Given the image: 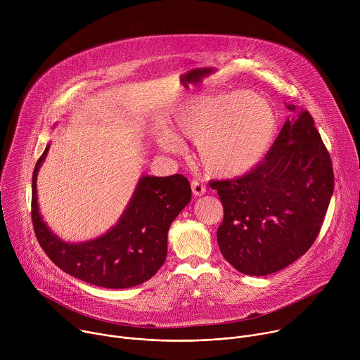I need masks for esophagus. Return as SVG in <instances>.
I'll return each instance as SVG.
<instances>
[{"instance_id":"1","label":"esophagus","mask_w":360,"mask_h":360,"mask_svg":"<svg viewBox=\"0 0 360 360\" xmlns=\"http://www.w3.org/2000/svg\"><path fill=\"white\" fill-rule=\"evenodd\" d=\"M191 188H192V193L195 196H202L203 193H207V188H205V185L200 184L199 181H192Z\"/></svg>"}]
</instances>
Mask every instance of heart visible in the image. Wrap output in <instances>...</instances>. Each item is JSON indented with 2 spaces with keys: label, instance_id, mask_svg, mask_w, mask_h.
<instances>
[{
  "label": "heart",
  "instance_id": "1",
  "mask_svg": "<svg viewBox=\"0 0 360 360\" xmlns=\"http://www.w3.org/2000/svg\"><path fill=\"white\" fill-rule=\"evenodd\" d=\"M168 128L155 141L167 152L178 153V136L195 141V153L208 174L238 178L258 167L271 150L279 128L272 102L252 91L203 92L174 108Z\"/></svg>",
  "mask_w": 360,
  "mask_h": 360
}]
</instances>
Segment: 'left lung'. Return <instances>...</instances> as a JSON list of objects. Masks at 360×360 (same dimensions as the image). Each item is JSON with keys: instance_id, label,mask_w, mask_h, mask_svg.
Instances as JSON below:
<instances>
[{"instance_id": "obj_1", "label": "left lung", "mask_w": 360, "mask_h": 360, "mask_svg": "<svg viewBox=\"0 0 360 360\" xmlns=\"http://www.w3.org/2000/svg\"><path fill=\"white\" fill-rule=\"evenodd\" d=\"M286 108L295 115L258 167L210 184L224 207L219 249L236 271L250 276L278 272L306 253L333 193L332 161L314 118L295 105Z\"/></svg>"}]
</instances>
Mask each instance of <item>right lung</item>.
<instances>
[{"label": "right lung", "mask_w": 360, "mask_h": 360, "mask_svg": "<svg viewBox=\"0 0 360 360\" xmlns=\"http://www.w3.org/2000/svg\"><path fill=\"white\" fill-rule=\"evenodd\" d=\"M48 149L49 143L32 174V224L48 258L71 276L101 288L125 289L150 279L165 262L171 224L191 200L189 181L181 174L141 176L115 226L71 243L48 228L38 208L37 175Z\"/></svg>", "instance_id": "add662e5"}]
</instances>
